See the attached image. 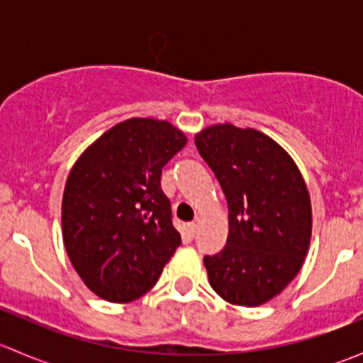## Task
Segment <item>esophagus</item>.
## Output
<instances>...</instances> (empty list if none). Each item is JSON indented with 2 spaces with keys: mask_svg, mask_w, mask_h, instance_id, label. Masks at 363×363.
Returning <instances> with one entry per match:
<instances>
[{
  "mask_svg": "<svg viewBox=\"0 0 363 363\" xmlns=\"http://www.w3.org/2000/svg\"><path fill=\"white\" fill-rule=\"evenodd\" d=\"M199 226H200V219H195L193 223H189V225H188L189 235H195V233L199 232Z\"/></svg>",
  "mask_w": 363,
  "mask_h": 363,
  "instance_id": "esophagus-1",
  "label": "esophagus"
}]
</instances>
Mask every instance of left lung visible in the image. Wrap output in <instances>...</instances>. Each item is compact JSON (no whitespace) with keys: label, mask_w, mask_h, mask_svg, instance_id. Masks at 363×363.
<instances>
[{"label":"left lung","mask_w":363,"mask_h":363,"mask_svg":"<svg viewBox=\"0 0 363 363\" xmlns=\"http://www.w3.org/2000/svg\"><path fill=\"white\" fill-rule=\"evenodd\" d=\"M200 156L228 203V239L205 256L208 283L232 306L258 307L302 269L313 233L309 191L298 167L269 135L212 124L195 135Z\"/></svg>","instance_id":"8db88e82"}]
</instances>
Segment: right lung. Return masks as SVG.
<instances>
[{"label": "right lung", "instance_id": "1", "mask_svg": "<svg viewBox=\"0 0 363 363\" xmlns=\"http://www.w3.org/2000/svg\"><path fill=\"white\" fill-rule=\"evenodd\" d=\"M188 142L168 121L131 117L93 142L69 170L61 232L73 269L107 302L147 294L181 246L161 168Z\"/></svg>", "mask_w": 363, "mask_h": 363}]
</instances>
